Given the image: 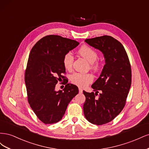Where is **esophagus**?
Listing matches in <instances>:
<instances>
[{"mask_svg": "<svg viewBox=\"0 0 149 149\" xmlns=\"http://www.w3.org/2000/svg\"><path fill=\"white\" fill-rule=\"evenodd\" d=\"M79 93H83V89L81 88H79Z\"/></svg>", "mask_w": 149, "mask_h": 149, "instance_id": "34e87169", "label": "esophagus"}]
</instances>
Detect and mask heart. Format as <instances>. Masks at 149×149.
Instances as JSON below:
<instances>
[{
	"label": "heart",
	"mask_w": 149,
	"mask_h": 149,
	"mask_svg": "<svg viewBox=\"0 0 149 149\" xmlns=\"http://www.w3.org/2000/svg\"><path fill=\"white\" fill-rule=\"evenodd\" d=\"M78 53L91 63V66L93 69L97 70L98 68L99 64L95 62L97 59L98 55L93 48L87 45H83L79 49ZM73 60L74 58L71 53L68 52L65 54L63 59V63L66 70H71ZM93 76L90 73L83 74L81 73H74L71 76V83L79 87L86 86L89 83L93 82Z\"/></svg>",
	"instance_id": "b5f03b06"
}]
</instances>
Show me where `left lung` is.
<instances>
[{
	"label": "left lung",
	"instance_id": "obj_1",
	"mask_svg": "<svg viewBox=\"0 0 149 149\" xmlns=\"http://www.w3.org/2000/svg\"><path fill=\"white\" fill-rule=\"evenodd\" d=\"M84 42L102 53L105 65L100 77L91 86L96 93L83 91L84 114L89 123L105 124L119 115L125 104L131 85V68L124 47L111 36L86 39ZM99 91L97 99L95 96Z\"/></svg>",
	"mask_w": 149,
	"mask_h": 149
}]
</instances>
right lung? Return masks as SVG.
Instances as JSON below:
<instances>
[{
	"label": "right lung",
	"mask_w": 149,
	"mask_h": 149,
	"mask_svg": "<svg viewBox=\"0 0 149 149\" xmlns=\"http://www.w3.org/2000/svg\"><path fill=\"white\" fill-rule=\"evenodd\" d=\"M79 42L61 36L43 37L31 48L25 74L28 101L38 118L45 124L59 122L70 102L79 90L76 85L63 83L65 88L58 92L55 86L65 77L63 59L65 54L76 48Z\"/></svg>",
	"instance_id": "1"
}]
</instances>
